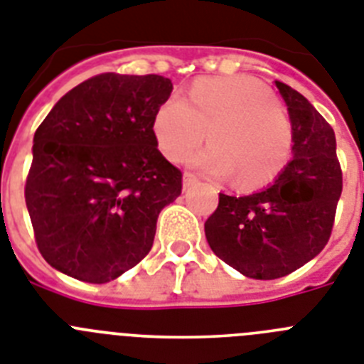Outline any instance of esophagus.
I'll use <instances>...</instances> for the list:
<instances>
[{"instance_id":"34e87169","label":"esophagus","mask_w":364,"mask_h":364,"mask_svg":"<svg viewBox=\"0 0 364 364\" xmlns=\"http://www.w3.org/2000/svg\"><path fill=\"white\" fill-rule=\"evenodd\" d=\"M196 181H198V179H196V176H194V173H191V172L183 173V188H185V191H187V188H191Z\"/></svg>"}]
</instances>
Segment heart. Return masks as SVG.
I'll use <instances>...</instances> for the list:
<instances>
[{
	"label": "heart",
	"mask_w": 364,
	"mask_h": 364,
	"mask_svg": "<svg viewBox=\"0 0 364 364\" xmlns=\"http://www.w3.org/2000/svg\"><path fill=\"white\" fill-rule=\"evenodd\" d=\"M210 146L187 163L207 176L229 177L242 187L264 185L281 172L292 149V122L259 81L246 75L200 79L187 102L168 97L154 116L163 155L179 163L203 142Z\"/></svg>",
	"instance_id": "obj_1"
}]
</instances>
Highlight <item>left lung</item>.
<instances>
[{
  "instance_id": "obj_1",
  "label": "left lung",
  "mask_w": 364,
  "mask_h": 364,
  "mask_svg": "<svg viewBox=\"0 0 364 364\" xmlns=\"http://www.w3.org/2000/svg\"><path fill=\"white\" fill-rule=\"evenodd\" d=\"M292 122V159L270 187L220 194L205 222L210 250L253 279H277L316 257L331 237L343 192L333 127L298 90L276 81Z\"/></svg>"
}]
</instances>
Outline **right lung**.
I'll return each instance as SVG.
<instances>
[{"label":"right lung","instance_id":"obj_1","mask_svg":"<svg viewBox=\"0 0 364 364\" xmlns=\"http://www.w3.org/2000/svg\"><path fill=\"white\" fill-rule=\"evenodd\" d=\"M172 88L155 73H100L38 125L26 203L38 252L55 270L107 283L148 255L159 213L183 187L154 136Z\"/></svg>","mask_w":364,"mask_h":364}]
</instances>
